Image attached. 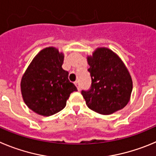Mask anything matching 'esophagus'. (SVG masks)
<instances>
[{"label": "esophagus", "instance_id": "obj_1", "mask_svg": "<svg viewBox=\"0 0 156 156\" xmlns=\"http://www.w3.org/2000/svg\"><path fill=\"white\" fill-rule=\"evenodd\" d=\"M75 85H76L77 88H78V90H80V84H79V81H75Z\"/></svg>", "mask_w": 156, "mask_h": 156}]
</instances>
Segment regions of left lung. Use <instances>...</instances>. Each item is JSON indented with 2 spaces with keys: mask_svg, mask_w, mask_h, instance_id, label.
<instances>
[{
  "mask_svg": "<svg viewBox=\"0 0 156 156\" xmlns=\"http://www.w3.org/2000/svg\"><path fill=\"white\" fill-rule=\"evenodd\" d=\"M92 85L81 91L86 105L98 113L109 115L125 107L132 92V78L124 63L116 53L99 47L87 57Z\"/></svg>",
  "mask_w": 156,
  "mask_h": 156,
  "instance_id": "8db88e82",
  "label": "left lung"
}]
</instances>
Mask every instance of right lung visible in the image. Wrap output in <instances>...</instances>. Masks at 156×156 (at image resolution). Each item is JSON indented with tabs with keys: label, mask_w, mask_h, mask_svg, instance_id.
Segmentation results:
<instances>
[{
	"label": "right lung",
	"mask_w": 156,
	"mask_h": 156,
	"mask_svg": "<svg viewBox=\"0 0 156 156\" xmlns=\"http://www.w3.org/2000/svg\"><path fill=\"white\" fill-rule=\"evenodd\" d=\"M64 55L49 47L36 55L22 75L21 92L26 106L37 114L49 116L66 106L71 92L77 88L62 68Z\"/></svg>",
	"instance_id": "add662e5"
}]
</instances>
